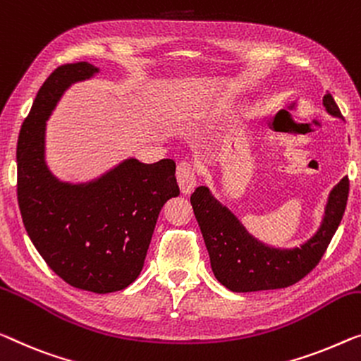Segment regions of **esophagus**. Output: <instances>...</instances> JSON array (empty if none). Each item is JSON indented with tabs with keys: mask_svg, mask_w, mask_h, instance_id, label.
Masks as SVG:
<instances>
[{
	"mask_svg": "<svg viewBox=\"0 0 361 361\" xmlns=\"http://www.w3.org/2000/svg\"><path fill=\"white\" fill-rule=\"evenodd\" d=\"M176 181L183 195H190L196 188V170L195 166L188 162H183L176 169Z\"/></svg>",
	"mask_w": 361,
	"mask_h": 361,
	"instance_id": "34e87169",
	"label": "esophagus"
}]
</instances>
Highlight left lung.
I'll return each instance as SVG.
<instances>
[{
  "label": "left lung",
  "instance_id": "1",
  "mask_svg": "<svg viewBox=\"0 0 361 361\" xmlns=\"http://www.w3.org/2000/svg\"><path fill=\"white\" fill-rule=\"evenodd\" d=\"M322 104L329 115L342 118L331 94L324 95ZM348 185L347 176L337 183L327 199L318 232L293 250L262 245L211 195L209 188H196L191 195V206L201 227L215 279L232 292H259L290 287L308 276L324 256L341 225L347 207Z\"/></svg>",
  "mask_w": 361,
  "mask_h": 361
}]
</instances>
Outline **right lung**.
I'll use <instances>...</instances> for the list:
<instances>
[{
  "label": "right lung",
  "mask_w": 361,
  "mask_h": 361,
  "mask_svg": "<svg viewBox=\"0 0 361 361\" xmlns=\"http://www.w3.org/2000/svg\"><path fill=\"white\" fill-rule=\"evenodd\" d=\"M87 61L63 64L37 94L18 141V201L24 227L48 267L95 293L126 288L142 271L160 209L180 195L175 162L126 159L100 178L63 183L45 162L47 120L69 85L92 78Z\"/></svg>",
  "instance_id": "1"
}]
</instances>
